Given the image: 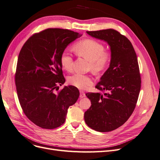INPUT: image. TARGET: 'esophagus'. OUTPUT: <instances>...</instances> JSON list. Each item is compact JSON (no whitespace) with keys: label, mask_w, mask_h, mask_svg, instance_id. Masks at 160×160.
<instances>
[{"label":"esophagus","mask_w":160,"mask_h":160,"mask_svg":"<svg viewBox=\"0 0 160 160\" xmlns=\"http://www.w3.org/2000/svg\"><path fill=\"white\" fill-rule=\"evenodd\" d=\"M80 98H84V97H86V95H85V93L83 92V91H80Z\"/></svg>","instance_id":"1"}]
</instances>
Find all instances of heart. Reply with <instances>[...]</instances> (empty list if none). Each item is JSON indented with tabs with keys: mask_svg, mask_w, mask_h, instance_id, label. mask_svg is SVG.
<instances>
[{
	"mask_svg": "<svg viewBox=\"0 0 160 160\" xmlns=\"http://www.w3.org/2000/svg\"><path fill=\"white\" fill-rule=\"evenodd\" d=\"M103 44L91 39H86L77 42L73 46L74 52L89 62V68L97 73L102 72L109 66L112 56L110 52L104 50ZM60 65L63 69L71 72L73 66L72 54L63 51L60 58ZM68 82L76 88L85 89L92 85L93 79L91 75L75 73L69 76Z\"/></svg>",
	"mask_w": 160,
	"mask_h": 160,
	"instance_id": "obj_1",
	"label": "heart"
}]
</instances>
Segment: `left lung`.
<instances>
[{"instance_id": "8db88e82", "label": "left lung", "mask_w": 160, "mask_h": 160, "mask_svg": "<svg viewBox=\"0 0 160 160\" xmlns=\"http://www.w3.org/2000/svg\"><path fill=\"white\" fill-rule=\"evenodd\" d=\"M87 33L108 43L112 59L109 68L95 87L102 94H86L91 106L85 112L84 118L91 129L109 132L123 125L135 108L141 87L137 57L130 41L116 30Z\"/></svg>"}]
</instances>
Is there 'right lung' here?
I'll list each match as a JSON object with an SVG mask.
<instances>
[{
  "label": "right lung",
  "mask_w": 160,
  "mask_h": 160,
  "mask_svg": "<svg viewBox=\"0 0 160 160\" xmlns=\"http://www.w3.org/2000/svg\"><path fill=\"white\" fill-rule=\"evenodd\" d=\"M81 36L71 30L48 28L31 36L19 54L15 73L18 100L27 118L42 129L64 123L68 108L79 97L78 88L72 85L58 90L66 81L60 55Z\"/></svg>",
  "instance_id": "right-lung-1"
}]
</instances>
